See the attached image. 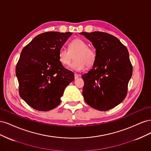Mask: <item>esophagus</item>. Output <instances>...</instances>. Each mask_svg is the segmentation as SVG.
<instances>
[{"label":"esophagus","mask_w":151,"mask_h":151,"mask_svg":"<svg viewBox=\"0 0 151 151\" xmlns=\"http://www.w3.org/2000/svg\"><path fill=\"white\" fill-rule=\"evenodd\" d=\"M79 77H80V75L77 74H76V73H75V74H74V78H75V79H78Z\"/></svg>","instance_id":"obj_1"}]
</instances>
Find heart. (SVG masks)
Segmentation results:
<instances>
[{
    "mask_svg": "<svg viewBox=\"0 0 151 151\" xmlns=\"http://www.w3.org/2000/svg\"><path fill=\"white\" fill-rule=\"evenodd\" d=\"M68 50L61 48L58 53V60L63 67L70 64L74 56V61L71 68L77 71L84 70L86 67H92L96 60V52L93 48L88 47L85 41L80 38L73 40L68 44Z\"/></svg>",
    "mask_w": 151,
    "mask_h": 151,
    "instance_id": "b5f03b06",
    "label": "heart"
}]
</instances>
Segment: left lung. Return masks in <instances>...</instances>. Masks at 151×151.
I'll list each match as a JSON object with an SVG mask.
<instances>
[{
  "label": "left lung",
  "mask_w": 151,
  "mask_h": 151,
  "mask_svg": "<svg viewBox=\"0 0 151 151\" xmlns=\"http://www.w3.org/2000/svg\"><path fill=\"white\" fill-rule=\"evenodd\" d=\"M96 48V60L92 69L82 76L86 103L99 111L109 110L126 97L132 75L128 50L115 36L107 33L82 32Z\"/></svg>",
  "instance_id": "obj_1"
}]
</instances>
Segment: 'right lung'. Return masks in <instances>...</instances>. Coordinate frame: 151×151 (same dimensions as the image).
Listing matches in <instances>:
<instances>
[{
	"label": "right lung",
	"mask_w": 151,
	"mask_h": 151,
	"mask_svg": "<svg viewBox=\"0 0 151 151\" xmlns=\"http://www.w3.org/2000/svg\"><path fill=\"white\" fill-rule=\"evenodd\" d=\"M70 32L49 31L36 36L22 49L16 67L21 98L38 111H49L60 103L74 73L58 60V53Z\"/></svg>",
	"instance_id": "obj_1"
}]
</instances>
